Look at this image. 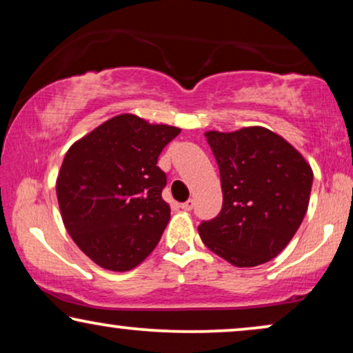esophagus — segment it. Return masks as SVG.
I'll return each instance as SVG.
<instances>
[{"label":"esophagus","instance_id":"obj_1","mask_svg":"<svg viewBox=\"0 0 353 353\" xmlns=\"http://www.w3.org/2000/svg\"><path fill=\"white\" fill-rule=\"evenodd\" d=\"M180 207L183 210H191L192 207H194V201L192 199H188L186 202H183V204H180Z\"/></svg>","mask_w":353,"mask_h":353}]
</instances>
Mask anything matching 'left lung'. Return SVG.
Instances as JSON below:
<instances>
[{"instance_id": "left-lung-1", "label": "left lung", "mask_w": 353, "mask_h": 353, "mask_svg": "<svg viewBox=\"0 0 353 353\" xmlns=\"http://www.w3.org/2000/svg\"><path fill=\"white\" fill-rule=\"evenodd\" d=\"M220 168L223 205L199 225L202 243L234 267H257L289 244L307 214L313 172L279 134L263 127L207 132Z\"/></svg>"}]
</instances>
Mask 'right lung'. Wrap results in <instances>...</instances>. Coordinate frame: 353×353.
I'll return each instance as SVG.
<instances>
[{"mask_svg":"<svg viewBox=\"0 0 353 353\" xmlns=\"http://www.w3.org/2000/svg\"><path fill=\"white\" fill-rule=\"evenodd\" d=\"M181 130L122 114L74 143L57 175V202L75 244L99 267L128 272L156 248L170 220L162 199V149Z\"/></svg>","mask_w":353,"mask_h":353,"instance_id":"1","label":"right lung"}]
</instances>
